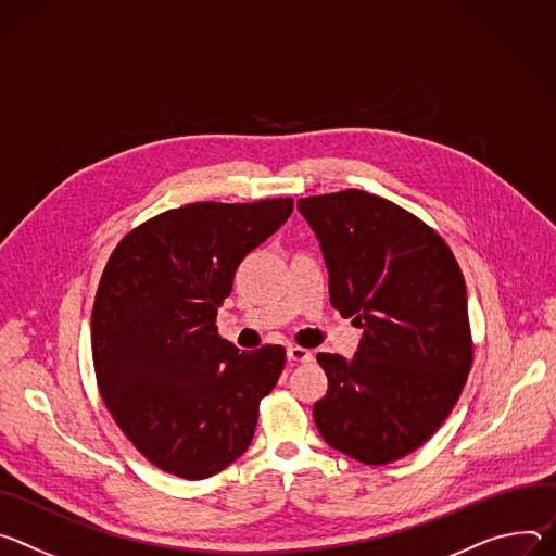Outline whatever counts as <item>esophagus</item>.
Listing matches in <instances>:
<instances>
[{"label":"esophagus","instance_id":"esophagus-1","mask_svg":"<svg viewBox=\"0 0 556 556\" xmlns=\"http://www.w3.org/2000/svg\"><path fill=\"white\" fill-rule=\"evenodd\" d=\"M287 357L291 359V362H312L314 359V353L312 351H306V349H302V346H287Z\"/></svg>","mask_w":556,"mask_h":556}]
</instances>
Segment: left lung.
<instances>
[{"instance_id":"left-lung-1","label":"left lung","mask_w":556,"mask_h":556,"mask_svg":"<svg viewBox=\"0 0 556 556\" xmlns=\"http://www.w3.org/2000/svg\"><path fill=\"white\" fill-rule=\"evenodd\" d=\"M329 271L331 304L362 338L318 353L329 378L314 419L336 451L382 466L417 451L453 410L472 364L468 298L448 244L362 190L300 199Z\"/></svg>"}]
</instances>
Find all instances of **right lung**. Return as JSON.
I'll return each mask as SVG.
<instances>
[{"label":"right lung","instance_id":"1","mask_svg":"<svg viewBox=\"0 0 556 556\" xmlns=\"http://www.w3.org/2000/svg\"><path fill=\"white\" fill-rule=\"evenodd\" d=\"M291 199L192 203L154 216L112 252L92 309L101 397L156 468L205 479L254 440L285 349L252 353L218 336L240 261L291 216Z\"/></svg>","mask_w":556,"mask_h":556}]
</instances>
